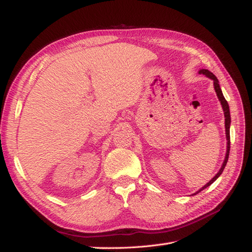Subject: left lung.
<instances>
[{"label": "left lung", "instance_id": "left-lung-1", "mask_svg": "<svg viewBox=\"0 0 252 252\" xmlns=\"http://www.w3.org/2000/svg\"><path fill=\"white\" fill-rule=\"evenodd\" d=\"M199 73H200V74H205V76L208 77L209 79L213 80V87H215V90H216V93H217V96H218L219 100L221 101L222 108H223V111H224V117H225V134H226L227 146H226L225 158H224V161H223V163H222V167H221L220 170H219V172H218L215 176H213V178H212L210 181H209L205 186L201 187V189H200L199 190H197V191L195 192V194H192V195H196V194H198V192H200L202 189H207L208 186H210V185L213 183V182H215V181L219 178V176H220V175L222 174L223 170H224V168H225V165H226V163H227L228 155H229V147H231V140H229V126H231V114H229V107H228L227 101H226L225 98H224L223 93H222V90H221V88H220V84H219V80L217 79V77L215 76V74H213L211 71H209L208 69H200Z\"/></svg>", "mask_w": 252, "mask_h": 252}]
</instances>
